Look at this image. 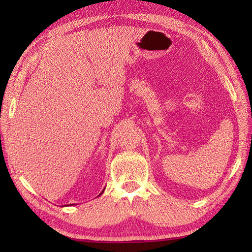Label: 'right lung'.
<instances>
[{
    "label": "right lung",
    "instance_id": "right-lung-1",
    "mask_svg": "<svg viewBox=\"0 0 252 252\" xmlns=\"http://www.w3.org/2000/svg\"><path fill=\"white\" fill-rule=\"evenodd\" d=\"M103 192H104V190H103V191H101V192H100V194H99V195H101V194H103ZM99 195H98V196H99Z\"/></svg>",
    "mask_w": 252,
    "mask_h": 252
}]
</instances>
